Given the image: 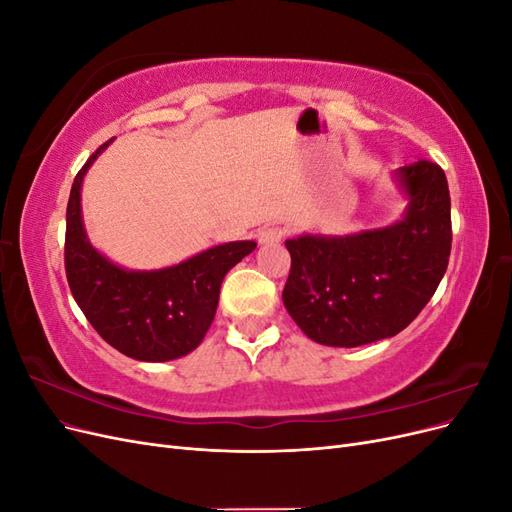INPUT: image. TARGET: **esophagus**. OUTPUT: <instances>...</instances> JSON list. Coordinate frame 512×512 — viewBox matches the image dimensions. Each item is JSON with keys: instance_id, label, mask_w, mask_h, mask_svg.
Segmentation results:
<instances>
[{"instance_id": "esophagus-1", "label": "esophagus", "mask_w": 512, "mask_h": 512, "mask_svg": "<svg viewBox=\"0 0 512 512\" xmlns=\"http://www.w3.org/2000/svg\"><path fill=\"white\" fill-rule=\"evenodd\" d=\"M284 235H286V230L282 226H267V228L258 230V243H262V245L280 243L284 239Z\"/></svg>"}]
</instances>
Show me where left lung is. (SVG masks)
<instances>
[{
	"instance_id": "8db88e82",
	"label": "left lung",
	"mask_w": 512,
	"mask_h": 512,
	"mask_svg": "<svg viewBox=\"0 0 512 512\" xmlns=\"http://www.w3.org/2000/svg\"><path fill=\"white\" fill-rule=\"evenodd\" d=\"M395 177L408 198L399 222L346 237L286 241L292 262L282 299L318 344L356 348L397 335L446 273L453 230L444 170L418 160Z\"/></svg>"
}]
</instances>
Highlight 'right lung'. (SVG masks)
I'll list each match as a JSON object with an SVG mask.
<instances>
[{"instance_id": "1", "label": "right lung", "mask_w": 512, "mask_h": 512, "mask_svg": "<svg viewBox=\"0 0 512 512\" xmlns=\"http://www.w3.org/2000/svg\"><path fill=\"white\" fill-rule=\"evenodd\" d=\"M108 143L87 160L70 190L64 250L68 284L106 344L136 361H173L203 342L218 309L224 275L252 254L256 243H222L156 271L115 265L89 243L81 215L83 177Z\"/></svg>"}]
</instances>
